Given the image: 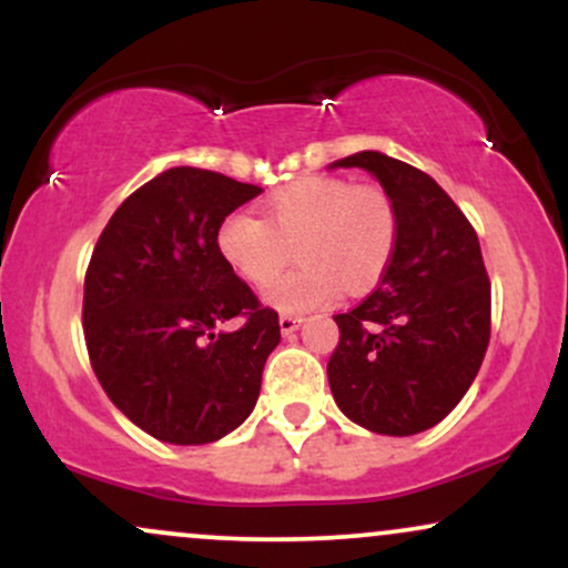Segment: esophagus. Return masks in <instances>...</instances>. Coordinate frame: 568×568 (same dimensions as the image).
<instances>
[{
  "label": "esophagus",
  "instance_id": "1",
  "mask_svg": "<svg viewBox=\"0 0 568 568\" xmlns=\"http://www.w3.org/2000/svg\"><path fill=\"white\" fill-rule=\"evenodd\" d=\"M298 325H302V317L298 315H280V331H283L285 336H291L293 331H298Z\"/></svg>",
  "mask_w": 568,
  "mask_h": 568
}]
</instances>
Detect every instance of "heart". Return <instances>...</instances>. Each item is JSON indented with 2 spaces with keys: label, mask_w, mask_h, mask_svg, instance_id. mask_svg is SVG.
<instances>
[{
  "label": "heart",
  "mask_w": 568,
  "mask_h": 568,
  "mask_svg": "<svg viewBox=\"0 0 568 568\" xmlns=\"http://www.w3.org/2000/svg\"><path fill=\"white\" fill-rule=\"evenodd\" d=\"M397 226V207L384 189L306 175L264 202V221L226 216L216 245L251 285H270L296 247L298 266L266 291V302L280 312H306L334 302L342 288L349 296L374 288L395 256Z\"/></svg>",
  "instance_id": "heart-1"
}]
</instances>
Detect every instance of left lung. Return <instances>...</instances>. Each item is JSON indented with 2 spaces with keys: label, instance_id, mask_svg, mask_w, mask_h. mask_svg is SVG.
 <instances>
[{
  "label": "left lung",
  "instance_id": "8db88e82",
  "mask_svg": "<svg viewBox=\"0 0 568 568\" xmlns=\"http://www.w3.org/2000/svg\"><path fill=\"white\" fill-rule=\"evenodd\" d=\"M328 168H363L397 207V247L379 288L334 315L328 361L336 406L379 435L435 427L465 397L491 334V283L478 234L443 189L382 152H357Z\"/></svg>",
  "mask_w": 568,
  "mask_h": 568
}]
</instances>
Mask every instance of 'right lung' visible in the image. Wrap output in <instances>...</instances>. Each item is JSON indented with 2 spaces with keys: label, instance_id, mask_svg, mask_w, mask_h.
I'll return each mask as SVG.
<instances>
[{
  "label": "right lung",
  "instance_id": "right-lung-1",
  "mask_svg": "<svg viewBox=\"0 0 568 568\" xmlns=\"http://www.w3.org/2000/svg\"><path fill=\"white\" fill-rule=\"evenodd\" d=\"M262 189L171 168L109 219L84 275L82 325L103 393L152 438L202 446L237 429L280 344L277 312L221 258V221ZM240 316L237 332L217 325Z\"/></svg>",
  "mask_w": 568,
  "mask_h": 568
}]
</instances>
